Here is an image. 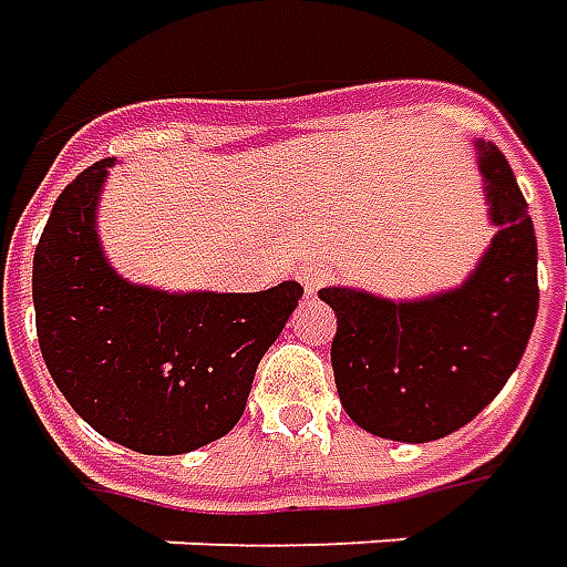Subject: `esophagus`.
I'll list each match as a JSON object with an SVG mask.
<instances>
[{
	"instance_id": "1",
	"label": "esophagus",
	"mask_w": 567,
	"mask_h": 567,
	"mask_svg": "<svg viewBox=\"0 0 567 567\" xmlns=\"http://www.w3.org/2000/svg\"><path fill=\"white\" fill-rule=\"evenodd\" d=\"M329 280V268L327 265H320V262H311L308 268H302V287L305 292H311L315 296L323 284Z\"/></svg>"
}]
</instances>
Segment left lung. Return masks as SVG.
<instances>
[{
    "mask_svg": "<svg viewBox=\"0 0 567 567\" xmlns=\"http://www.w3.org/2000/svg\"><path fill=\"white\" fill-rule=\"evenodd\" d=\"M488 219L497 228L473 275L424 299L348 287L317 296L336 311L332 372L344 412L396 443H431L473 421L519 367L537 317V238L516 176L476 140Z\"/></svg>",
    "mask_w": 567,
    "mask_h": 567,
    "instance_id": "left-lung-1",
    "label": "left lung"
}]
</instances>
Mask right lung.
Returning <instances> with one entry per match:
<instances>
[{
  "instance_id": "add662e5",
  "label": "right lung",
  "mask_w": 567,
  "mask_h": 567,
  "mask_svg": "<svg viewBox=\"0 0 567 567\" xmlns=\"http://www.w3.org/2000/svg\"><path fill=\"white\" fill-rule=\"evenodd\" d=\"M110 167L103 158L75 176L39 238V348L60 393L94 431L143 455H183L238 424L256 367L302 287L167 292L118 277L97 238Z\"/></svg>"
}]
</instances>
